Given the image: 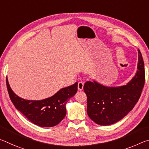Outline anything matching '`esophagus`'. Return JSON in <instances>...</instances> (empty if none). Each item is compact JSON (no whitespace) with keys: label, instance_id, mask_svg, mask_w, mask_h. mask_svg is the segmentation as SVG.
Segmentation results:
<instances>
[{"label":"esophagus","instance_id":"obj_1","mask_svg":"<svg viewBox=\"0 0 149 149\" xmlns=\"http://www.w3.org/2000/svg\"><path fill=\"white\" fill-rule=\"evenodd\" d=\"M84 83H83V82L78 83V85H77L78 90L82 91L83 89H84Z\"/></svg>","mask_w":149,"mask_h":149}]
</instances>
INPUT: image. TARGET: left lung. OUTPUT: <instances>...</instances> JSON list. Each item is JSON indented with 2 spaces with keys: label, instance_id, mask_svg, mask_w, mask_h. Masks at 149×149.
<instances>
[{
  "label": "left lung",
  "instance_id": "8db88e82",
  "mask_svg": "<svg viewBox=\"0 0 149 149\" xmlns=\"http://www.w3.org/2000/svg\"><path fill=\"white\" fill-rule=\"evenodd\" d=\"M144 84V62L139 50L137 72L126 85L105 86L95 80L85 83L84 89L87 97L88 116L100 125H109L119 122L138 102Z\"/></svg>",
  "mask_w": 149,
  "mask_h": 149
}]
</instances>
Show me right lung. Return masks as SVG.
Instances as JSON below:
<instances>
[{"label":"right lung","mask_w":149,"mask_h":149,"mask_svg":"<svg viewBox=\"0 0 149 149\" xmlns=\"http://www.w3.org/2000/svg\"><path fill=\"white\" fill-rule=\"evenodd\" d=\"M8 94L16 109L30 122L43 127L56 125L66 114L67 102L77 91V83L71 86L62 88L52 97L40 100H26L15 94L6 77Z\"/></svg>","instance_id":"add662e5"}]
</instances>
